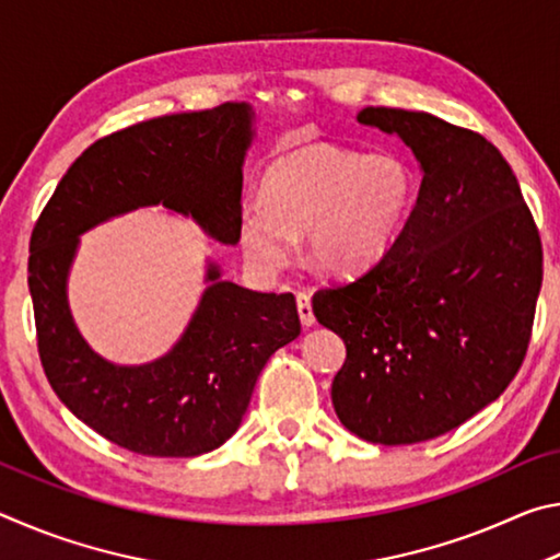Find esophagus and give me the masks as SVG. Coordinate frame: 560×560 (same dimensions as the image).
<instances>
[{
  "label": "esophagus",
  "mask_w": 560,
  "mask_h": 560,
  "mask_svg": "<svg viewBox=\"0 0 560 560\" xmlns=\"http://www.w3.org/2000/svg\"><path fill=\"white\" fill-rule=\"evenodd\" d=\"M296 308H299V318H301L303 326L311 328L316 324V316H314V308H311L308 293H296Z\"/></svg>",
  "instance_id": "esophagus-1"
}]
</instances>
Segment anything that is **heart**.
<instances>
[{
  "instance_id": "obj_1",
  "label": "heart",
  "mask_w": 560,
  "mask_h": 560,
  "mask_svg": "<svg viewBox=\"0 0 560 560\" xmlns=\"http://www.w3.org/2000/svg\"><path fill=\"white\" fill-rule=\"evenodd\" d=\"M415 200L417 179L402 158L303 145L267 167L261 202L242 205L236 217V242L259 277L287 267L299 234L316 271L353 277L393 249Z\"/></svg>"
}]
</instances>
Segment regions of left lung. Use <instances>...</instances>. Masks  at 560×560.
Returning a JSON list of instances; mask_svg holds the SVG:
<instances>
[{
	"label": "left lung",
	"instance_id": "8db88e82",
	"mask_svg": "<svg viewBox=\"0 0 560 560\" xmlns=\"http://www.w3.org/2000/svg\"><path fill=\"white\" fill-rule=\"evenodd\" d=\"M397 136L422 185L393 249L320 289L314 316L343 338L330 397L360 440L415 444L459 428L514 381L544 279L541 236L504 155L430 113L363 108Z\"/></svg>",
	"mask_w": 560,
	"mask_h": 560
}]
</instances>
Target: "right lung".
<instances>
[{
    "label": "right lung",
    "mask_w": 560,
    "mask_h": 560,
    "mask_svg": "<svg viewBox=\"0 0 560 560\" xmlns=\"http://www.w3.org/2000/svg\"><path fill=\"white\" fill-rule=\"evenodd\" d=\"M254 136L249 103L113 132L75 158L34 226L30 291L44 373L59 400L118 447L148 457L217 450L242 424L267 360L301 334L291 293L236 287L212 259L183 336L150 363L120 365L98 355L71 316L69 273L81 234L113 217L163 205L234 246Z\"/></svg>",
    "instance_id": "right-lung-1"
}]
</instances>
